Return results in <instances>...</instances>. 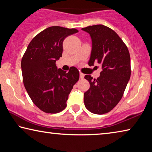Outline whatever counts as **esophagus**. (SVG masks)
I'll list each match as a JSON object with an SVG mask.
<instances>
[{
  "label": "esophagus",
  "mask_w": 152,
  "mask_h": 152,
  "mask_svg": "<svg viewBox=\"0 0 152 152\" xmlns=\"http://www.w3.org/2000/svg\"><path fill=\"white\" fill-rule=\"evenodd\" d=\"M84 77V74H82V73H80V79H83Z\"/></svg>",
  "instance_id": "esophagus-1"
}]
</instances>
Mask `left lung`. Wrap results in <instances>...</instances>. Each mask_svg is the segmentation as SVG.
<instances>
[{
  "mask_svg": "<svg viewBox=\"0 0 152 152\" xmlns=\"http://www.w3.org/2000/svg\"><path fill=\"white\" fill-rule=\"evenodd\" d=\"M82 30L88 33L92 40L88 65L97 62L102 70L97 79L84 76L90 83V88L84 94V105L92 113L104 114L120 101L129 80V52L119 35L108 27L96 25Z\"/></svg>",
  "mask_w": 152,
  "mask_h": 152,
  "instance_id": "left-lung-1",
  "label": "left lung"
}]
</instances>
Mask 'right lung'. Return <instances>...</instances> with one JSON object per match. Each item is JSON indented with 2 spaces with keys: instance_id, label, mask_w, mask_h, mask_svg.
<instances>
[{
  "instance_id": "obj_1",
  "label": "right lung",
  "mask_w": 152,
  "mask_h": 152,
  "mask_svg": "<svg viewBox=\"0 0 152 152\" xmlns=\"http://www.w3.org/2000/svg\"><path fill=\"white\" fill-rule=\"evenodd\" d=\"M77 32L76 29L48 27L31 40L22 58L25 88L43 112L57 113L65 109L68 95L78 80L79 71L75 67L66 72L56 65L62 56L64 39Z\"/></svg>"
}]
</instances>
